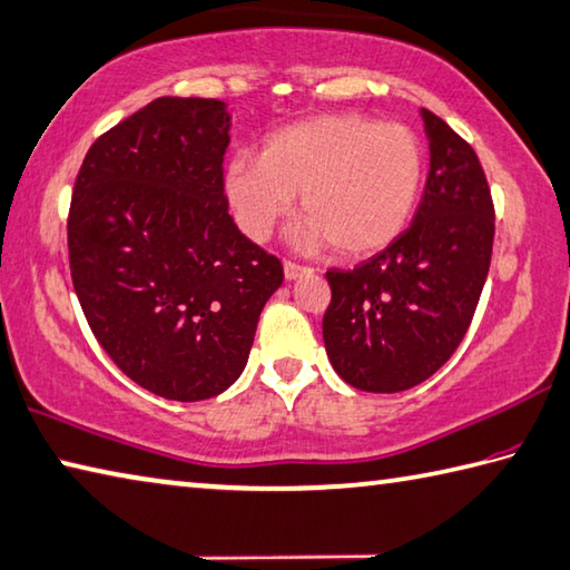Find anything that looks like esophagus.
I'll list each match as a JSON object with an SVG mask.
<instances>
[{"instance_id":"1","label":"esophagus","mask_w":570,"mask_h":570,"mask_svg":"<svg viewBox=\"0 0 570 570\" xmlns=\"http://www.w3.org/2000/svg\"><path fill=\"white\" fill-rule=\"evenodd\" d=\"M283 267H285V277H287V281H297V277L313 273V267H309V265H299V263H295V261H285Z\"/></svg>"}]
</instances>
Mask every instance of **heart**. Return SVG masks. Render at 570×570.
<instances>
[{
	"label": "heart",
	"instance_id": "obj_1",
	"mask_svg": "<svg viewBox=\"0 0 570 570\" xmlns=\"http://www.w3.org/2000/svg\"><path fill=\"white\" fill-rule=\"evenodd\" d=\"M424 184V148L412 128L367 116L327 114L265 138L261 156L225 166V196L240 228L265 240L303 193L297 240L370 255L410 225Z\"/></svg>",
	"mask_w": 570,
	"mask_h": 570
}]
</instances>
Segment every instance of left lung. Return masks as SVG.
<instances>
[{
    "instance_id": "left-lung-1",
    "label": "left lung",
    "mask_w": 570,
    "mask_h": 570,
    "mask_svg": "<svg viewBox=\"0 0 570 570\" xmlns=\"http://www.w3.org/2000/svg\"><path fill=\"white\" fill-rule=\"evenodd\" d=\"M422 118L432 168L412 225L354 271H327L325 350L362 392L432 377L464 340L491 265L497 216L479 156L436 114Z\"/></svg>"
}]
</instances>
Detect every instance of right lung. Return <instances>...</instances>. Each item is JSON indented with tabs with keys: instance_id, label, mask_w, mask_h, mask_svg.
I'll use <instances>...</instances> for the list:
<instances>
[{
	"instance_id": "right-lung-1",
	"label": "right lung",
	"mask_w": 570,
	"mask_h": 570,
	"mask_svg": "<svg viewBox=\"0 0 570 570\" xmlns=\"http://www.w3.org/2000/svg\"><path fill=\"white\" fill-rule=\"evenodd\" d=\"M230 116L160 96L101 134L73 180L67 238L86 322L126 377L210 400L240 377L283 263L228 213Z\"/></svg>"
}]
</instances>
